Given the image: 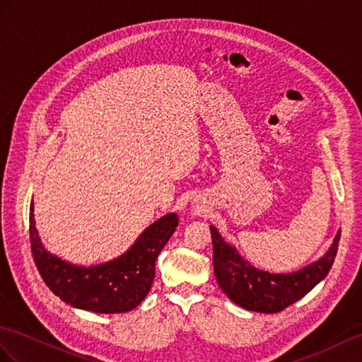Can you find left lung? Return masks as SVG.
Listing matches in <instances>:
<instances>
[{
	"mask_svg": "<svg viewBox=\"0 0 362 362\" xmlns=\"http://www.w3.org/2000/svg\"><path fill=\"white\" fill-rule=\"evenodd\" d=\"M210 233L218 286L235 304L259 313L284 310L320 284L333 266L341 236L338 230L329 250L305 267L290 273H272L244 259L235 245L224 241L215 226H210Z\"/></svg>",
	"mask_w": 362,
	"mask_h": 362,
	"instance_id": "left-lung-1",
	"label": "left lung"
}]
</instances>
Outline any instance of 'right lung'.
Segmentation results:
<instances>
[{"mask_svg": "<svg viewBox=\"0 0 362 362\" xmlns=\"http://www.w3.org/2000/svg\"><path fill=\"white\" fill-rule=\"evenodd\" d=\"M29 219L32 255L44 283L64 303L95 313H124L141 304L152 287L158 255L178 226V215L167 214L144 228L121 257L86 267L44 247L35 226L33 201Z\"/></svg>", "mask_w": 362, "mask_h": 362, "instance_id": "right-lung-1", "label": "right lung"}]
</instances>
